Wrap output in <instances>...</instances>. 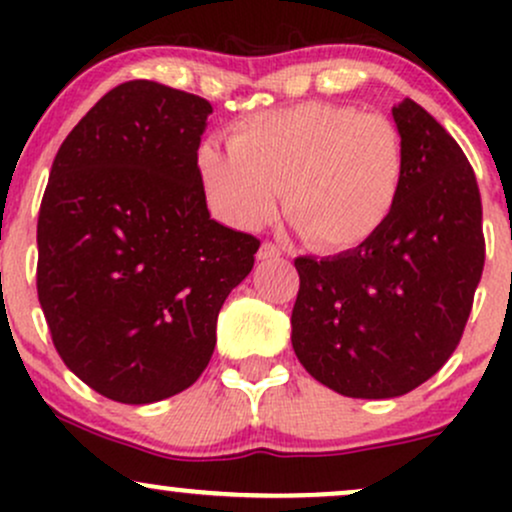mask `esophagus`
I'll use <instances>...</instances> for the list:
<instances>
[{
	"mask_svg": "<svg viewBox=\"0 0 512 512\" xmlns=\"http://www.w3.org/2000/svg\"><path fill=\"white\" fill-rule=\"evenodd\" d=\"M281 257V250L276 248L274 243H262L260 252H257V260L260 262H272V260H279Z\"/></svg>",
	"mask_w": 512,
	"mask_h": 512,
	"instance_id": "1",
	"label": "esophagus"
}]
</instances>
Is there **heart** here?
I'll return each instance as SVG.
<instances>
[{"instance_id": "obj_1", "label": "heart", "mask_w": 512, "mask_h": 512, "mask_svg": "<svg viewBox=\"0 0 512 512\" xmlns=\"http://www.w3.org/2000/svg\"><path fill=\"white\" fill-rule=\"evenodd\" d=\"M228 144H202L199 178L214 209L245 231L274 219L284 190L286 214L317 250L351 252L399 202L404 142L385 115L303 103L245 117Z\"/></svg>"}]
</instances>
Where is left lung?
Masks as SVG:
<instances>
[{
  "label": "left lung",
  "mask_w": 512,
  "mask_h": 512,
  "mask_svg": "<svg viewBox=\"0 0 512 512\" xmlns=\"http://www.w3.org/2000/svg\"><path fill=\"white\" fill-rule=\"evenodd\" d=\"M404 182L390 221L363 248L298 257L291 344L330 390L390 399L426 383L460 344L481 269V197L460 144L404 98L392 108Z\"/></svg>",
  "instance_id": "obj_1"
}]
</instances>
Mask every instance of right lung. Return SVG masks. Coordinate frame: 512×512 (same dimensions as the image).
Segmentation results:
<instances>
[{
	"label": "right lung",
	"instance_id": "1",
	"mask_svg": "<svg viewBox=\"0 0 512 512\" xmlns=\"http://www.w3.org/2000/svg\"><path fill=\"white\" fill-rule=\"evenodd\" d=\"M211 103L156 81L115 86L67 134L38 216V301L57 354L98 395L187 390L260 240L211 219L197 149Z\"/></svg>",
	"mask_w": 512,
	"mask_h": 512
}]
</instances>
